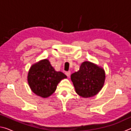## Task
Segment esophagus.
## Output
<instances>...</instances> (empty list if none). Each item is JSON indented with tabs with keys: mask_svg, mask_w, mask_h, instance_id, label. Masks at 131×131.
<instances>
[{
	"mask_svg": "<svg viewBox=\"0 0 131 131\" xmlns=\"http://www.w3.org/2000/svg\"><path fill=\"white\" fill-rule=\"evenodd\" d=\"M65 74L68 77H70V71H68V72H65Z\"/></svg>",
	"mask_w": 131,
	"mask_h": 131,
	"instance_id": "esophagus-1",
	"label": "esophagus"
}]
</instances>
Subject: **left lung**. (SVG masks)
I'll list each match as a JSON object with an SVG mask.
<instances>
[{
	"label": "left lung",
	"mask_w": 131,
	"mask_h": 131,
	"mask_svg": "<svg viewBox=\"0 0 131 131\" xmlns=\"http://www.w3.org/2000/svg\"><path fill=\"white\" fill-rule=\"evenodd\" d=\"M77 94L83 97L96 95L103 87L105 73L103 68L88 61L81 63L79 70L71 75Z\"/></svg>",
	"instance_id": "8db88e82"
}]
</instances>
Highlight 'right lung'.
<instances>
[{
    "mask_svg": "<svg viewBox=\"0 0 131 131\" xmlns=\"http://www.w3.org/2000/svg\"><path fill=\"white\" fill-rule=\"evenodd\" d=\"M67 76L61 72H57L47 59L31 66L28 74V81L31 90L37 96L47 97L57 89L61 80Z\"/></svg>",
    "mask_w": 131,
    "mask_h": 131,
    "instance_id": "1",
    "label": "right lung"
}]
</instances>
